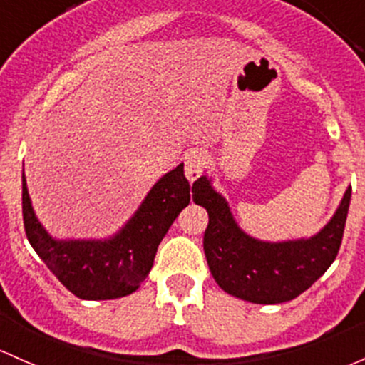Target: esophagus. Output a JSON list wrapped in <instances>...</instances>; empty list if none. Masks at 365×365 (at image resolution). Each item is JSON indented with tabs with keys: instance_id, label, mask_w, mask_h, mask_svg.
Listing matches in <instances>:
<instances>
[{
	"instance_id": "esophagus-1",
	"label": "esophagus",
	"mask_w": 365,
	"mask_h": 365,
	"mask_svg": "<svg viewBox=\"0 0 365 365\" xmlns=\"http://www.w3.org/2000/svg\"><path fill=\"white\" fill-rule=\"evenodd\" d=\"M206 155L199 150H190L183 157V166H185V176L189 182H195L201 176L202 170H205Z\"/></svg>"
}]
</instances>
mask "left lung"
<instances>
[{
    "label": "left lung",
    "mask_w": 365,
    "mask_h": 365,
    "mask_svg": "<svg viewBox=\"0 0 365 365\" xmlns=\"http://www.w3.org/2000/svg\"><path fill=\"white\" fill-rule=\"evenodd\" d=\"M195 205L208 212L205 253L215 282L222 290L255 304H279L308 290L334 262L343 241L350 208L348 187L327 225L309 240L266 243L237 227L227 201L201 176L192 185Z\"/></svg>",
    "instance_id": "1"
}]
</instances>
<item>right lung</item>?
<instances>
[{"mask_svg":"<svg viewBox=\"0 0 365 365\" xmlns=\"http://www.w3.org/2000/svg\"><path fill=\"white\" fill-rule=\"evenodd\" d=\"M190 202L183 164L164 175L131 220L106 241H56L34 217L22 178V218L31 247L61 283L80 299L106 301L133 294L153 266L157 247Z\"/></svg>","mask_w":365,"mask_h":365,"instance_id":"obj_1","label":"right lung"}]
</instances>
